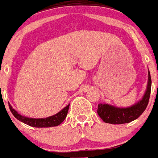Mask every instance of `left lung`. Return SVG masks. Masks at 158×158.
I'll return each instance as SVG.
<instances>
[{"label": "left lung", "mask_w": 158, "mask_h": 158, "mask_svg": "<svg viewBox=\"0 0 158 158\" xmlns=\"http://www.w3.org/2000/svg\"><path fill=\"white\" fill-rule=\"evenodd\" d=\"M152 89V78L148 72V82L147 90L141 100L128 108H118L108 104H99L97 113L104 123L110 124H123L128 123L136 119L144 113L150 98Z\"/></svg>", "instance_id": "8db88e82"}]
</instances>
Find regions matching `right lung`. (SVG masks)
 Returning a JSON list of instances; mask_svg holds the SVG:
<instances>
[{
    "label": "right lung",
    "instance_id": "obj_1",
    "mask_svg": "<svg viewBox=\"0 0 158 158\" xmlns=\"http://www.w3.org/2000/svg\"><path fill=\"white\" fill-rule=\"evenodd\" d=\"M70 104H68L66 107H64L62 110L55 114L52 116L48 117V118H27V117L23 116V115H19L17 113L14 109L11 106L10 104L9 103V108L10 110V112L12 114L14 115L15 118L19 120L22 123H25V124L28 125V126H32V127H36V128H47V127H53V126H57L58 125L61 124L64 119H65L66 116H67L68 109H69Z\"/></svg>",
    "mask_w": 158,
    "mask_h": 158
}]
</instances>
